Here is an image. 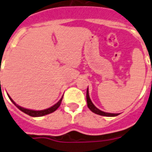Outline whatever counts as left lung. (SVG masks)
Returning <instances> with one entry per match:
<instances>
[{
    "label": "left lung",
    "instance_id": "obj_1",
    "mask_svg": "<svg viewBox=\"0 0 152 152\" xmlns=\"http://www.w3.org/2000/svg\"><path fill=\"white\" fill-rule=\"evenodd\" d=\"M87 107L89 108V109L93 112L95 114L100 115H103V116H108V117H113V116H116L119 114H115V113H108V112H104L103 111H101L100 109L96 107L94 104L92 103L91 102V98H90V96H89V91L88 88L87 90Z\"/></svg>",
    "mask_w": 152,
    "mask_h": 152
}]
</instances>
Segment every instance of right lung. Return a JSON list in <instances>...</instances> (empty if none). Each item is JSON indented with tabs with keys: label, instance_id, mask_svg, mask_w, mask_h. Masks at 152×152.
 Instances as JSON below:
<instances>
[{
	"label": "right lung",
	"instance_id": "add662e5",
	"mask_svg": "<svg viewBox=\"0 0 152 152\" xmlns=\"http://www.w3.org/2000/svg\"><path fill=\"white\" fill-rule=\"evenodd\" d=\"M8 97H9V99L12 101V103H13V104H14L15 105L16 107L18 108V109H19V110H21L22 112H23L24 113H26V114L29 115H30V116H33V117L43 116V115H45L50 114V113H52V112H54L55 110H57V109H58V108L59 106H60L61 101H62V98H63V97H61V99L59 100L58 102H57L56 104H54V105L51 106V107H50V108H47V109H44V110H40V111H35V110H31V109H27V108H23V107H21V106L18 105V104H16L15 102L12 99V98H11V97H10L8 94Z\"/></svg>",
	"mask_w": 152,
	"mask_h": 152
}]
</instances>
